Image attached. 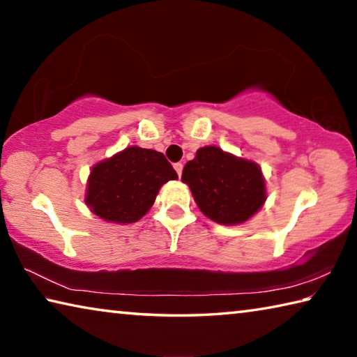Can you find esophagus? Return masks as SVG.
<instances>
[{"instance_id": "esophagus-1", "label": "esophagus", "mask_w": 357, "mask_h": 357, "mask_svg": "<svg viewBox=\"0 0 357 357\" xmlns=\"http://www.w3.org/2000/svg\"><path fill=\"white\" fill-rule=\"evenodd\" d=\"M183 164H181V162H178V164H174V170H176V173H178V176H181V174H183Z\"/></svg>"}]
</instances>
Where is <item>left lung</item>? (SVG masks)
<instances>
[{
	"mask_svg": "<svg viewBox=\"0 0 357 357\" xmlns=\"http://www.w3.org/2000/svg\"><path fill=\"white\" fill-rule=\"evenodd\" d=\"M183 183L190 187L202 213L222 225L249 220L266 202L261 168L217 146L197 151L183 170Z\"/></svg>",
	"mask_w": 357,
	"mask_h": 357,
	"instance_id": "left-lung-1",
	"label": "left lung"
}]
</instances>
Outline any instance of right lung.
I'll use <instances>...</instances> for the list:
<instances>
[{
  "label": "right lung",
  "mask_w": 357,
  "mask_h": 357,
  "mask_svg": "<svg viewBox=\"0 0 357 357\" xmlns=\"http://www.w3.org/2000/svg\"><path fill=\"white\" fill-rule=\"evenodd\" d=\"M172 179L178 174L164 154L130 146L93 167L84 202L100 219L132 223L148 213L160 187Z\"/></svg>",
  "instance_id": "right-lung-1"
}]
</instances>
